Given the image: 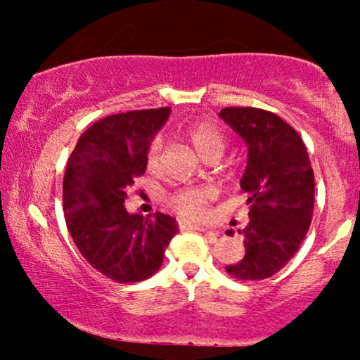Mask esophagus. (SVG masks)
I'll return each mask as SVG.
<instances>
[{
  "instance_id": "34e87169",
  "label": "esophagus",
  "mask_w": 360,
  "mask_h": 360,
  "mask_svg": "<svg viewBox=\"0 0 360 360\" xmlns=\"http://www.w3.org/2000/svg\"><path fill=\"white\" fill-rule=\"evenodd\" d=\"M179 229L181 230H198V232H203L206 235H210L212 242L217 240V237H218V233L213 232V230L205 229V226H201V225H193V223H189V221H179Z\"/></svg>"
}]
</instances>
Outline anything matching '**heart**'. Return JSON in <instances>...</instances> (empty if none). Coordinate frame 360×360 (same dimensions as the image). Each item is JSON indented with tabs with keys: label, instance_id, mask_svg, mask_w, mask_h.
<instances>
[{
	"label": "heart",
	"instance_id": "1",
	"mask_svg": "<svg viewBox=\"0 0 360 360\" xmlns=\"http://www.w3.org/2000/svg\"><path fill=\"white\" fill-rule=\"evenodd\" d=\"M189 142L196 148V152L203 159L220 157L226 147L225 134L213 123H194L186 130ZM160 152H162V139L155 137L150 142L147 150V166L148 169H155L159 166ZM214 200V191L210 188H189L176 193L171 198L172 208L177 213L183 214L191 220H203L208 217L210 205Z\"/></svg>",
	"mask_w": 360,
	"mask_h": 360
}]
</instances>
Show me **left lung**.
I'll return each mask as SVG.
<instances>
[{
	"label": "left lung",
	"instance_id": "1",
	"mask_svg": "<svg viewBox=\"0 0 360 360\" xmlns=\"http://www.w3.org/2000/svg\"><path fill=\"white\" fill-rule=\"evenodd\" d=\"M225 120L247 143L240 188L249 194L245 255L226 266L240 281L267 279L300 249L311 225L315 174L303 140L276 113L260 108H223Z\"/></svg>",
	"mask_w": 360,
	"mask_h": 360
}]
</instances>
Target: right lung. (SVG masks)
Segmentation results:
<instances>
[{
	"instance_id": "add662e5",
	"label": "right lung",
	"mask_w": 360,
	"mask_h": 360,
	"mask_svg": "<svg viewBox=\"0 0 360 360\" xmlns=\"http://www.w3.org/2000/svg\"><path fill=\"white\" fill-rule=\"evenodd\" d=\"M169 113L166 106L100 120L81 135L65 167L62 203L69 233L82 257L117 283L154 276L177 233L176 218H143L123 205L135 177L146 172L148 146Z\"/></svg>"
}]
</instances>
